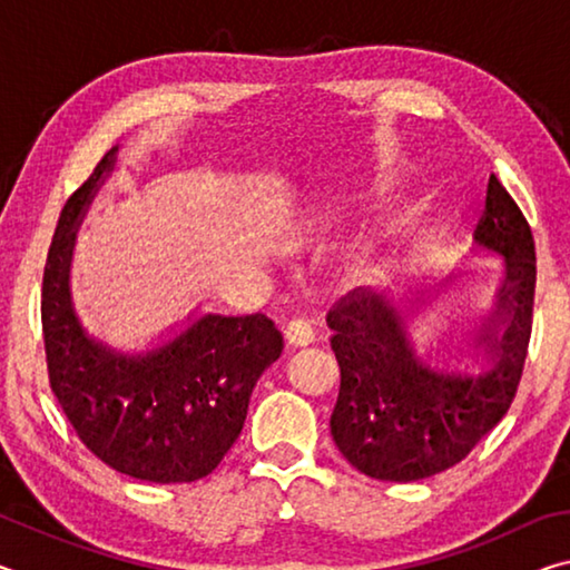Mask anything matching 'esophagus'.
Segmentation results:
<instances>
[{"mask_svg": "<svg viewBox=\"0 0 570 570\" xmlns=\"http://www.w3.org/2000/svg\"><path fill=\"white\" fill-rule=\"evenodd\" d=\"M284 336L292 346H306V344L314 342V330L306 320H292L286 324Z\"/></svg>", "mask_w": 570, "mask_h": 570, "instance_id": "esophagus-1", "label": "esophagus"}]
</instances>
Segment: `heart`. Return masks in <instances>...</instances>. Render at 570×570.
I'll return each mask as SVG.
<instances>
[{
  "instance_id": "heart-1",
  "label": "heart",
  "mask_w": 570,
  "mask_h": 570,
  "mask_svg": "<svg viewBox=\"0 0 570 570\" xmlns=\"http://www.w3.org/2000/svg\"><path fill=\"white\" fill-rule=\"evenodd\" d=\"M374 196H382V188H374ZM356 200L362 204V196L344 198L340 204H334L330 214L324 216L322 226L330 228L336 220H342L350 214L352 206H356ZM414 240H417V234H414L410 218L394 214L387 216L377 228H374L372 236H366L362 244L356 246L352 262L346 266V276H350L352 284H370L377 282V278L392 276L410 262Z\"/></svg>"
}]
</instances>
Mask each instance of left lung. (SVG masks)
I'll return each instance as SVG.
<instances>
[{
	"instance_id": "1",
	"label": "left lung",
	"mask_w": 570,
	"mask_h": 570,
	"mask_svg": "<svg viewBox=\"0 0 570 570\" xmlns=\"http://www.w3.org/2000/svg\"><path fill=\"white\" fill-rule=\"evenodd\" d=\"M475 244L505 258L495 312L478 334L480 374L435 372L414 354L387 296L346 294L326 324L342 384L332 438L364 475L412 482L458 465L503 420L523 374L535 294V244L523 210L495 176Z\"/></svg>"
}]
</instances>
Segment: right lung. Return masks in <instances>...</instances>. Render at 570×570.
Wrapping results in <instances>:
<instances>
[{"mask_svg": "<svg viewBox=\"0 0 570 570\" xmlns=\"http://www.w3.org/2000/svg\"><path fill=\"white\" fill-rule=\"evenodd\" d=\"M105 153L57 220L42 276L50 387L92 455L146 482H193L218 468L244 430L256 380L284 350L266 314H204L146 354H122L85 334L70 298L75 230L115 168Z\"/></svg>", "mask_w": 570, "mask_h": 570, "instance_id": "right-lung-1", "label": "right lung"}]
</instances>
